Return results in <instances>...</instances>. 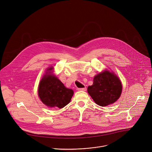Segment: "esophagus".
I'll return each instance as SVG.
<instances>
[{
    "label": "esophagus",
    "instance_id": "esophagus-1",
    "mask_svg": "<svg viewBox=\"0 0 152 152\" xmlns=\"http://www.w3.org/2000/svg\"><path fill=\"white\" fill-rule=\"evenodd\" d=\"M86 89H87L86 87H83V88H78V90H79V91H86Z\"/></svg>",
    "mask_w": 152,
    "mask_h": 152
}]
</instances>
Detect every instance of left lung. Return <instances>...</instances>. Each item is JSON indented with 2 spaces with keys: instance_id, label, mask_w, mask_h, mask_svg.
<instances>
[{
  "instance_id": "8db88e82",
  "label": "left lung",
  "mask_w": 152,
  "mask_h": 152,
  "mask_svg": "<svg viewBox=\"0 0 152 152\" xmlns=\"http://www.w3.org/2000/svg\"><path fill=\"white\" fill-rule=\"evenodd\" d=\"M87 91L96 104L106 106L115 102L122 92V84L119 78L107 70L96 75L93 84Z\"/></svg>"
}]
</instances>
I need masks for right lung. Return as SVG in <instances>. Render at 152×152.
<instances>
[{"label":"right lung","instance_id":"1","mask_svg":"<svg viewBox=\"0 0 152 152\" xmlns=\"http://www.w3.org/2000/svg\"><path fill=\"white\" fill-rule=\"evenodd\" d=\"M52 68L48 71H50ZM41 80L38 90L39 96L42 102L50 107L62 108L71 101L73 96L72 90L67 88L57 77L52 74H48Z\"/></svg>","mask_w":152,"mask_h":152}]
</instances>
